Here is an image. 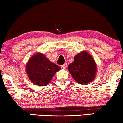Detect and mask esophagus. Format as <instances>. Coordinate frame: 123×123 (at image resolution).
<instances>
[{"label":"esophagus","mask_w":123,"mask_h":123,"mask_svg":"<svg viewBox=\"0 0 123 123\" xmlns=\"http://www.w3.org/2000/svg\"><path fill=\"white\" fill-rule=\"evenodd\" d=\"M62 68H63V69H66V68H67V64H66V63H64L63 65H62Z\"/></svg>","instance_id":"1"}]
</instances>
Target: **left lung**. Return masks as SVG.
Masks as SVG:
<instances>
[{"label": "left lung", "mask_w": 123, "mask_h": 123, "mask_svg": "<svg viewBox=\"0 0 123 123\" xmlns=\"http://www.w3.org/2000/svg\"><path fill=\"white\" fill-rule=\"evenodd\" d=\"M73 78L81 84L92 82L96 72V64L88 53L81 52L74 57V62L68 67Z\"/></svg>", "instance_id": "left-lung-1"}]
</instances>
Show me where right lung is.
I'll list each match as a JSON object with an SVG mask.
<instances>
[{"label": "right lung", "instance_id": "add662e5", "mask_svg": "<svg viewBox=\"0 0 123 123\" xmlns=\"http://www.w3.org/2000/svg\"><path fill=\"white\" fill-rule=\"evenodd\" d=\"M60 67L49 61L44 55L37 53L31 57L26 65V71L32 83L45 86L50 82Z\"/></svg>", "mask_w": 123, "mask_h": 123}]
</instances>
